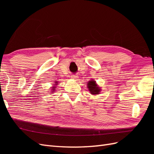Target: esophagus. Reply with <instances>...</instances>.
Segmentation results:
<instances>
[{"label":"esophagus","mask_w":154,"mask_h":154,"mask_svg":"<svg viewBox=\"0 0 154 154\" xmlns=\"http://www.w3.org/2000/svg\"><path fill=\"white\" fill-rule=\"evenodd\" d=\"M71 79H74L75 81H77V79H78V76H77V75H71Z\"/></svg>","instance_id":"1"}]
</instances>
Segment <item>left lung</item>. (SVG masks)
<instances>
[{
    "label": "left lung",
    "mask_w": 154,
    "mask_h": 154,
    "mask_svg": "<svg viewBox=\"0 0 154 154\" xmlns=\"http://www.w3.org/2000/svg\"><path fill=\"white\" fill-rule=\"evenodd\" d=\"M87 88L89 89L90 93L94 94V95L99 94L101 90L100 88L99 87H98L97 84L96 83V81H93V79L89 81V82L87 83Z\"/></svg>",
    "instance_id": "1"
}]
</instances>
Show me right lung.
<instances>
[{
    "instance_id": "add662e5",
    "label": "right lung",
    "mask_w": 154,
    "mask_h": 154,
    "mask_svg": "<svg viewBox=\"0 0 154 154\" xmlns=\"http://www.w3.org/2000/svg\"><path fill=\"white\" fill-rule=\"evenodd\" d=\"M57 83H58V82H55V85H58ZM55 87H53V89H52V92H54V91L55 90Z\"/></svg>"
}]
</instances>
